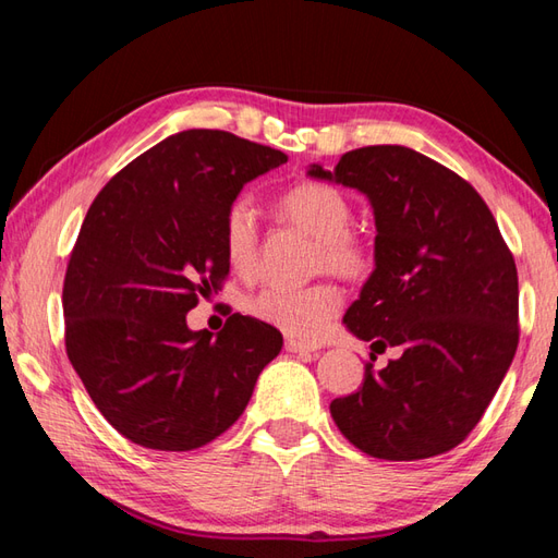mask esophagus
<instances>
[{"instance_id": "esophagus-1", "label": "esophagus", "mask_w": 558, "mask_h": 558, "mask_svg": "<svg viewBox=\"0 0 558 558\" xmlns=\"http://www.w3.org/2000/svg\"><path fill=\"white\" fill-rule=\"evenodd\" d=\"M286 350H288V352H316L318 348H316V345H310V342L288 338V340H286Z\"/></svg>"}]
</instances>
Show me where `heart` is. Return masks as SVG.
<instances>
[{
  "mask_svg": "<svg viewBox=\"0 0 558 558\" xmlns=\"http://www.w3.org/2000/svg\"><path fill=\"white\" fill-rule=\"evenodd\" d=\"M280 213L292 225L318 240L316 266L345 278H360L372 268V246L350 230L352 206L340 189L324 182H302L278 201ZM222 244L230 266L248 276L258 260V222L248 201L234 198L222 222ZM342 310V292L333 282H314L306 288L270 286L252 300V314L292 338L314 340L324 333L330 318Z\"/></svg>",
  "mask_w": 558,
  "mask_h": 558,
  "instance_id": "b5f03b06",
  "label": "heart"
}]
</instances>
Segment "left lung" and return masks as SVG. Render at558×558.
I'll return each mask as SVG.
<instances>
[{"mask_svg": "<svg viewBox=\"0 0 558 558\" xmlns=\"http://www.w3.org/2000/svg\"><path fill=\"white\" fill-rule=\"evenodd\" d=\"M310 174L372 201L376 268L342 322L374 352L400 348L384 369L366 362L362 388L330 414L372 458L441 456L475 429L513 362L511 248L475 186L412 148L364 146Z\"/></svg>", "mask_w": 558, "mask_h": 558, "instance_id": "left-lung-1", "label": "left lung"}]
</instances>
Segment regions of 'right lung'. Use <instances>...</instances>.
I'll list each match as a JSON object with an SVG mask.
<instances>
[{"label":"right lung","mask_w":558,"mask_h":558,"mask_svg":"<svg viewBox=\"0 0 558 558\" xmlns=\"http://www.w3.org/2000/svg\"><path fill=\"white\" fill-rule=\"evenodd\" d=\"M282 150L218 129L160 141L93 201L64 276L69 362L129 441L194 450L240 420L282 336L232 314L220 333L189 330L198 298L230 272L222 222L246 182Z\"/></svg>","instance_id":"right-lung-1"}]
</instances>
